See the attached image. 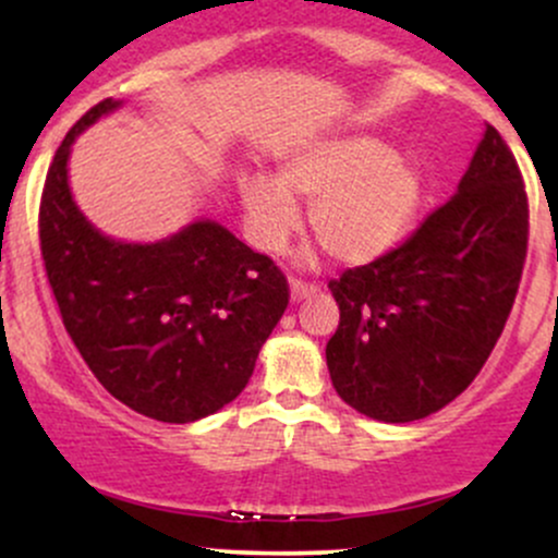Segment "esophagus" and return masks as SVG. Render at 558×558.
I'll return each instance as SVG.
<instances>
[{"mask_svg": "<svg viewBox=\"0 0 558 558\" xmlns=\"http://www.w3.org/2000/svg\"><path fill=\"white\" fill-rule=\"evenodd\" d=\"M317 288L310 283H301V280H291V301H304L310 296H315Z\"/></svg>", "mask_w": 558, "mask_h": 558, "instance_id": "esophagus-1", "label": "esophagus"}]
</instances>
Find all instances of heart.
I'll list each match as a JSON object with an SVG mask.
<instances>
[{"instance_id": "obj_1", "label": "heart", "mask_w": 558, "mask_h": 558, "mask_svg": "<svg viewBox=\"0 0 558 558\" xmlns=\"http://www.w3.org/2000/svg\"><path fill=\"white\" fill-rule=\"evenodd\" d=\"M420 170L362 133L317 138L280 159L278 178L243 172V226L262 252H280L299 228V202L312 204L310 226L325 252L356 267L380 259L412 228L422 204Z\"/></svg>"}]
</instances>
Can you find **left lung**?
I'll list each match as a JSON object with an SVG mask.
<instances>
[{
	"mask_svg": "<svg viewBox=\"0 0 558 558\" xmlns=\"http://www.w3.org/2000/svg\"><path fill=\"white\" fill-rule=\"evenodd\" d=\"M524 254L520 168L485 125L457 194L399 248L330 280L341 310L325 349L336 393L364 417L393 425L444 409L501 336Z\"/></svg>",
	"mask_w": 558,
	"mask_h": 558,
	"instance_id": "left-lung-1",
	"label": "left lung"
}]
</instances>
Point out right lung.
<instances>
[{"mask_svg":"<svg viewBox=\"0 0 558 558\" xmlns=\"http://www.w3.org/2000/svg\"><path fill=\"white\" fill-rule=\"evenodd\" d=\"M120 107L99 101L57 149L41 196V257L65 330L96 380L144 417L185 425L246 388L288 306V283L270 257L207 217L131 243L81 213L70 189L73 144Z\"/></svg>","mask_w":558,"mask_h":558,"instance_id":"1","label":"right lung"}]
</instances>
